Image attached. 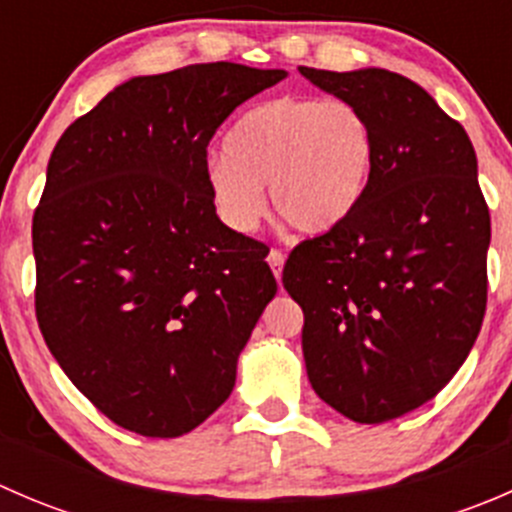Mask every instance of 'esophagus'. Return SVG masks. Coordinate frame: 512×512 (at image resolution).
I'll return each instance as SVG.
<instances>
[{
  "mask_svg": "<svg viewBox=\"0 0 512 512\" xmlns=\"http://www.w3.org/2000/svg\"><path fill=\"white\" fill-rule=\"evenodd\" d=\"M267 262H270L272 272H275V277H277V280H280L282 265H285V252H282V250H270V255H267Z\"/></svg>",
  "mask_w": 512,
  "mask_h": 512,
  "instance_id": "obj_1",
  "label": "esophagus"
}]
</instances>
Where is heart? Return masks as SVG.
I'll return each mask as SVG.
<instances>
[{
    "mask_svg": "<svg viewBox=\"0 0 512 512\" xmlns=\"http://www.w3.org/2000/svg\"><path fill=\"white\" fill-rule=\"evenodd\" d=\"M374 128L347 98L280 96L250 108L205 165L210 198L227 227L252 232L275 213L299 232L342 225L364 198L374 165Z\"/></svg>",
    "mask_w": 512,
    "mask_h": 512,
    "instance_id": "heart-1",
    "label": "heart"
}]
</instances>
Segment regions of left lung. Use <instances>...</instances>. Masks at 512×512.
<instances>
[{
  "instance_id": "left-lung-1",
  "label": "left lung",
  "mask_w": 512,
  "mask_h": 512,
  "mask_svg": "<svg viewBox=\"0 0 512 512\" xmlns=\"http://www.w3.org/2000/svg\"><path fill=\"white\" fill-rule=\"evenodd\" d=\"M374 128L364 198L289 252L282 285L304 312L319 399L356 423L399 418L453 379L488 302L490 213L468 133L421 86L386 69L299 66Z\"/></svg>"
}]
</instances>
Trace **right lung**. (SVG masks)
I'll list each match as a JSON object with an SVG mask.
<instances>
[{
    "label": "right lung",
    "mask_w": 512,
    "mask_h": 512,
    "mask_svg": "<svg viewBox=\"0 0 512 512\" xmlns=\"http://www.w3.org/2000/svg\"><path fill=\"white\" fill-rule=\"evenodd\" d=\"M282 69L215 61L116 86L49 158L34 307L76 389L121 428L178 438L235 386L277 292L265 245L220 223L208 143Z\"/></svg>",
    "instance_id": "add662e5"
}]
</instances>
